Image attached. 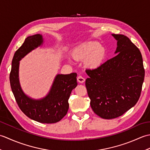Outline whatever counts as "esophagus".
<instances>
[{
    "mask_svg": "<svg viewBox=\"0 0 150 150\" xmlns=\"http://www.w3.org/2000/svg\"><path fill=\"white\" fill-rule=\"evenodd\" d=\"M77 81L79 82H80V83H83V82L85 81V79L83 77H82V76L79 75L77 77Z\"/></svg>",
    "mask_w": 150,
    "mask_h": 150,
    "instance_id": "esophagus-1",
    "label": "esophagus"
}]
</instances>
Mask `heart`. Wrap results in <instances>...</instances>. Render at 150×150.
Listing matches in <instances>:
<instances>
[{
	"label": "heart",
	"mask_w": 150,
	"mask_h": 150,
	"mask_svg": "<svg viewBox=\"0 0 150 150\" xmlns=\"http://www.w3.org/2000/svg\"><path fill=\"white\" fill-rule=\"evenodd\" d=\"M73 57L75 59H87V64L91 68H97L102 64L106 56L105 47L97 42H88L82 44L73 50Z\"/></svg>",
	"instance_id": "obj_1"
}]
</instances>
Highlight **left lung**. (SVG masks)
I'll return each mask as SVG.
<instances>
[{
    "label": "left lung",
    "instance_id": "1",
    "mask_svg": "<svg viewBox=\"0 0 150 150\" xmlns=\"http://www.w3.org/2000/svg\"><path fill=\"white\" fill-rule=\"evenodd\" d=\"M117 54L100 66L88 69L86 80L90 105L105 119L119 117L134 106L141 96L145 71L141 53L128 37L112 34Z\"/></svg>",
    "mask_w": 150,
    "mask_h": 150
}]
</instances>
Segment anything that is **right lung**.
<instances>
[{"instance_id":"1","label":"right lung","mask_w":150,"mask_h":150,"mask_svg":"<svg viewBox=\"0 0 150 150\" xmlns=\"http://www.w3.org/2000/svg\"><path fill=\"white\" fill-rule=\"evenodd\" d=\"M42 42V37L40 34L28 37L25 39L22 45L14 54L9 81L16 102L22 112L39 122L53 124L60 121L68 112V99L73 89L77 85V75L76 73L57 75L50 93L42 99L33 100L27 97L19 84V61Z\"/></svg>"}]
</instances>
